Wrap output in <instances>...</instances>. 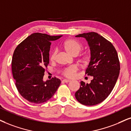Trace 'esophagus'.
Here are the masks:
<instances>
[{"label":"esophagus","mask_w":131,"mask_h":131,"mask_svg":"<svg viewBox=\"0 0 131 131\" xmlns=\"http://www.w3.org/2000/svg\"><path fill=\"white\" fill-rule=\"evenodd\" d=\"M62 82H63L64 83H69L71 82L70 80H67V79H64V80H62Z\"/></svg>","instance_id":"1"}]
</instances>
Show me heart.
Returning a JSON list of instances; mask_svg holds the SVG:
<instances>
[{"label":"heart","instance_id":"obj_1","mask_svg":"<svg viewBox=\"0 0 131 131\" xmlns=\"http://www.w3.org/2000/svg\"><path fill=\"white\" fill-rule=\"evenodd\" d=\"M62 46L67 53L71 56H77L83 48V45L77 40L74 39H69L63 43ZM56 51H54L51 52L50 55V60L54 61L56 59ZM91 59V55L88 53L84 54L80 58V62L83 63H88ZM77 71V68L74 66H71L63 71V74L67 77H71L74 75Z\"/></svg>","mask_w":131,"mask_h":131}]
</instances>
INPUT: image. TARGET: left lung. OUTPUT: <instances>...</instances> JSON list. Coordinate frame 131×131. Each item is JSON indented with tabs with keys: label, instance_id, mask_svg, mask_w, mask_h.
I'll list each match as a JSON object with an SVG mask.
<instances>
[{
	"label": "left lung",
	"instance_id": "1",
	"mask_svg": "<svg viewBox=\"0 0 131 131\" xmlns=\"http://www.w3.org/2000/svg\"><path fill=\"white\" fill-rule=\"evenodd\" d=\"M75 37L85 38L89 46L91 59L86 74L93 79L89 84L81 81L75 97L82 105H96L108 97L116 83L120 69L118 54L113 45L98 33H83Z\"/></svg>",
	"mask_w": 131,
	"mask_h": 131
}]
</instances>
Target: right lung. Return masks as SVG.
<instances>
[{"instance_id":"obj_1","label":"right lung","mask_w":131,"mask_h":131,"mask_svg":"<svg viewBox=\"0 0 131 131\" xmlns=\"http://www.w3.org/2000/svg\"><path fill=\"white\" fill-rule=\"evenodd\" d=\"M62 36L33 33L14 50L11 63L13 77L20 94L29 102H47L60 85L59 79L44 81L43 75L49 62L51 42Z\"/></svg>"}]
</instances>
